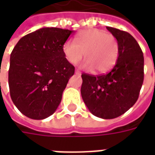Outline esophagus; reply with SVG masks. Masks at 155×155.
Segmentation results:
<instances>
[{
	"mask_svg": "<svg viewBox=\"0 0 155 155\" xmlns=\"http://www.w3.org/2000/svg\"><path fill=\"white\" fill-rule=\"evenodd\" d=\"M75 74H81V71H78V70H75Z\"/></svg>",
	"mask_w": 155,
	"mask_h": 155,
	"instance_id": "obj_1",
	"label": "esophagus"
}]
</instances>
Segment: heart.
I'll return each mask as SVG.
<instances>
[{
    "mask_svg": "<svg viewBox=\"0 0 155 155\" xmlns=\"http://www.w3.org/2000/svg\"><path fill=\"white\" fill-rule=\"evenodd\" d=\"M64 57L71 64H75L84 55L85 61L81 66L99 73H104L113 67L119 56V43L111 34L99 29L81 31L74 41L68 40L62 46Z\"/></svg>",
    "mask_w": 155,
    "mask_h": 155,
    "instance_id": "obj_1",
    "label": "heart"
}]
</instances>
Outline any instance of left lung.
<instances>
[{
	"mask_svg": "<svg viewBox=\"0 0 155 155\" xmlns=\"http://www.w3.org/2000/svg\"><path fill=\"white\" fill-rule=\"evenodd\" d=\"M119 43V56L107 74H82L81 96L92 114L114 119L135 104L143 81V55L130 33L107 26Z\"/></svg>",
	"mask_w": 155,
	"mask_h": 155,
	"instance_id": "obj_1",
	"label": "left lung"
}]
</instances>
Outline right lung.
<instances>
[{
    "mask_svg": "<svg viewBox=\"0 0 155 155\" xmlns=\"http://www.w3.org/2000/svg\"><path fill=\"white\" fill-rule=\"evenodd\" d=\"M74 31L43 27L23 36L10 59L8 82L13 103L22 114L44 120L59 106L74 67L62 46Z\"/></svg>",
    "mask_w": 155,
    "mask_h": 155,
    "instance_id": "right-lung-1",
    "label": "right lung"
}]
</instances>
